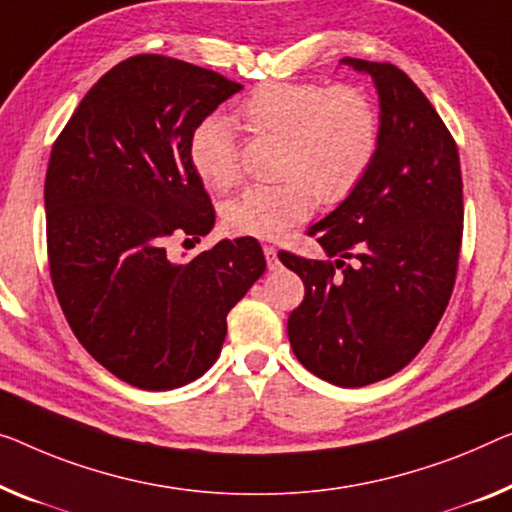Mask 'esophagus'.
<instances>
[{
    "label": "esophagus",
    "instance_id": "obj_1",
    "mask_svg": "<svg viewBox=\"0 0 512 512\" xmlns=\"http://www.w3.org/2000/svg\"><path fill=\"white\" fill-rule=\"evenodd\" d=\"M264 257H266V266H269V271H276L280 262H278V250L273 246H264Z\"/></svg>",
    "mask_w": 512,
    "mask_h": 512
}]
</instances>
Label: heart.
Wrapping results in <instances>:
<instances>
[{
    "mask_svg": "<svg viewBox=\"0 0 512 512\" xmlns=\"http://www.w3.org/2000/svg\"><path fill=\"white\" fill-rule=\"evenodd\" d=\"M239 119L259 135L280 137L278 174L285 179L250 186L225 204L223 223L232 234L276 239L310 216L312 193L322 204L342 202L379 151L377 105L356 87L264 82L239 103ZM188 154L197 177L216 193L241 177L234 124L223 114L195 126Z\"/></svg>",
    "mask_w": 512,
    "mask_h": 512,
    "instance_id": "heart-1",
    "label": "heart"
}]
</instances>
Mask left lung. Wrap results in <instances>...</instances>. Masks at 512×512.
Returning <instances> with one entry per match:
<instances>
[{"mask_svg":"<svg viewBox=\"0 0 512 512\" xmlns=\"http://www.w3.org/2000/svg\"><path fill=\"white\" fill-rule=\"evenodd\" d=\"M379 94L381 140L363 181L308 230L329 262L278 253L303 280L287 335L312 375L342 388L402 370L437 329L462 243L453 135L398 66L345 57Z\"/></svg>","mask_w":512,"mask_h":512,"instance_id":"8db88e82","label":"left lung"}]
</instances>
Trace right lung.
Returning <instances> with one entry per match:
<instances>
[{"label":"right lung","mask_w":512,"mask_h":512,"mask_svg":"<svg viewBox=\"0 0 512 512\" xmlns=\"http://www.w3.org/2000/svg\"><path fill=\"white\" fill-rule=\"evenodd\" d=\"M241 89L188 61L137 55L87 91L52 147L45 223L59 305L80 345L144 391L202 377L227 312L266 269L253 236L190 262L167 255L172 236L200 241L216 223L188 144Z\"/></svg>","instance_id":"right-lung-1"}]
</instances>
